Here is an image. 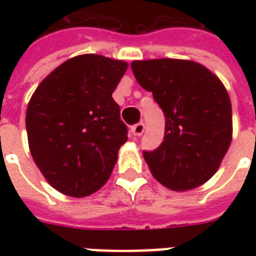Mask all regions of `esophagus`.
I'll use <instances>...</instances> for the list:
<instances>
[{"instance_id": "34e87169", "label": "esophagus", "mask_w": 256, "mask_h": 256, "mask_svg": "<svg viewBox=\"0 0 256 256\" xmlns=\"http://www.w3.org/2000/svg\"><path fill=\"white\" fill-rule=\"evenodd\" d=\"M145 130V124L142 122L137 123V124H134V126H132V133L134 134V136H141V134L144 133Z\"/></svg>"}]
</instances>
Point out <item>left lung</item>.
Instances as JSON below:
<instances>
[{
  "instance_id": "left-lung-1",
  "label": "left lung",
  "mask_w": 256,
  "mask_h": 256,
  "mask_svg": "<svg viewBox=\"0 0 256 256\" xmlns=\"http://www.w3.org/2000/svg\"><path fill=\"white\" fill-rule=\"evenodd\" d=\"M132 70L166 116L163 142L144 150L152 176L172 190L207 182L232 141V104L224 84L192 60H136Z\"/></svg>"
}]
</instances>
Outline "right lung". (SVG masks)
I'll list each match as a JSON object with an SVG mask.
<instances>
[{
	"label": "right lung",
	"mask_w": 256,
	"mask_h": 256,
	"mask_svg": "<svg viewBox=\"0 0 256 256\" xmlns=\"http://www.w3.org/2000/svg\"><path fill=\"white\" fill-rule=\"evenodd\" d=\"M128 64L80 54L54 68L38 84L26 112L32 159L53 188L84 198L108 181L128 141L112 98Z\"/></svg>",
	"instance_id": "1"
}]
</instances>
